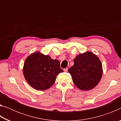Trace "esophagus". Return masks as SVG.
Here are the masks:
<instances>
[{"instance_id": "1", "label": "esophagus", "mask_w": 121, "mask_h": 121, "mask_svg": "<svg viewBox=\"0 0 121 121\" xmlns=\"http://www.w3.org/2000/svg\"><path fill=\"white\" fill-rule=\"evenodd\" d=\"M63 70H64L65 72H67L68 71V68H65Z\"/></svg>"}]
</instances>
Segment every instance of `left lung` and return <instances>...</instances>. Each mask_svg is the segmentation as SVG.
Returning <instances> with one entry per match:
<instances>
[{"label": "left lung", "mask_w": 121, "mask_h": 121, "mask_svg": "<svg viewBox=\"0 0 121 121\" xmlns=\"http://www.w3.org/2000/svg\"><path fill=\"white\" fill-rule=\"evenodd\" d=\"M74 65L68 69L75 85L82 90L93 89L99 83L102 75L101 61L93 53L80 54L73 60Z\"/></svg>", "instance_id": "left-lung-1"}]
</instances>
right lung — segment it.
I'll return each instance as SVG.
<instances>
[{"label": "right lung", "instance_id": "right-lung-1", "mask_svg": "<svg viewBox=\"0 0 121 121\" xmlns=\"http://www.w3.org/2000/svg\"><path fill=\"white\" fill-rule=\"evenodd\" d=\"M60 61L39 52L34 53L25 60L23 74L30 86L38 90L49 89L56 81V76L63 72Z\"/></svg>", "mask_w": 121, "mask_h": 121}]
</instances>
